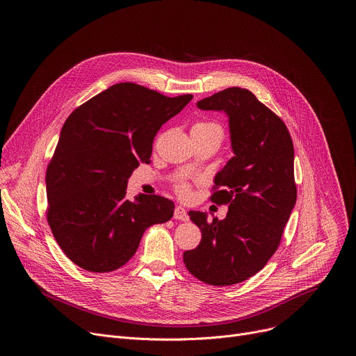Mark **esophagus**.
<instances>
[{
  "label": "esophagus",
  "instance_id": "1",
  "mask_svg": "<svg viewBox=\"0 0 356 356\" xmlns=\"http://www.w3.org/2000/svg\"><path fill=\"white\" fill-rule=\"evenodd\" d=\"M173 217H175V220H179V221H188V214H187L186 209H183L181 206H177L175 209Z\"/></svg>",
  "mask_w": 356,
  "mask_h": 356
}]
</instances>
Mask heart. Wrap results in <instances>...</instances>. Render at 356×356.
<instances>
[{"label":"heart","mask_w":356,"mask_h":356,"mask_svg":"<svg viewBox=\"0 0 356 356\" xmlns=\"http://www.w3.org/2000/svg\"><path fill=\"white\" fill-rule=\"evenodd\" d=\"M193 132H218L222 135V129L218 124L216 122H210V121H202V122H197L193 127ZM177 193L181 197H188L190 195V187L186 183H180L177 186Z\"/></svg>","instance_id":"obj_1"}]
</instances>
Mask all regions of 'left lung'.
I'll return each mask as SVG.
<instances>
[{"instance_id":"1","label":"left lung","mask_w":356,"mask_h":356,"mask_svg":"<svg viewBox=\"0 0 356 356\" xmlns=\"http://www.w3.org/2000/svg\"><path fill=\"white\" fill-rule=\"evenodd\" d=\"M200 110L228 115L234 156L214 177L211 201L228 204L224 220L190 211L201 231L183 262L211 286L241 283L276 252L296 204L294 147L284 122L249 90L229 87L197 103Z\"/></svg>"}]
</instances>
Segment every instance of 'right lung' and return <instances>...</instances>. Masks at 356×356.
<instances>
[{"instance_id":"right-lung-1","label":"right lung","mask_w":356,"mask_h":356,"mask_svg":"<svg viewBox=\"0 0 356 356\" xmlns=\"http://www.w3.org/2000/svg\"><path fill=\"white\" fill-rule=\"evenodd\" d=\"M191 98L118 83L69 115L46 170V216L73 264L113 272L135 255L146 228L173 217L172 200L139 194L131 201L127 183L139 163L150 162L161 127Z\"/></svg>"}]
</instances>
